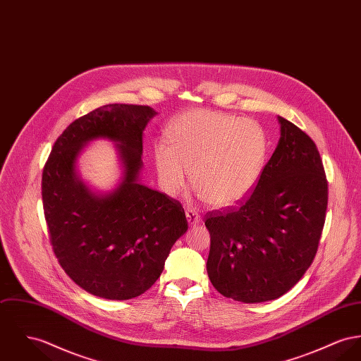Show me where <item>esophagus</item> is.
Segmentation results:
<instances>
[{
	"mask_svg": "<svg viewBox=\"0 0 361 361\" xmlns=\"http://www.w3.org/2000/svg\"><path fill=\"white\" fill-rule=\"evenodd\" d=\"M186 219H188V221H189L190 226H195V224L201 223V216H200L197 212L192 211V209H188V211H186Z\"/></svg>",
	"mask_w": 361,
	"mask_h": 361,
	"instance_id": "obj_1",
	"label": "esophagus"
}]
</instances>
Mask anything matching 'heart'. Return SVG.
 <instances>
[{"label": "heart", "instance_id": "heart-1", "mask_svg": "<svg viewBox=\"0 0 361 361\" xmlns=\"http://www.w3.org/2000/svg\"><path fill=\"white\" fill-rule=\"evenodd\" d=\"M168 142L154 146V166L169 197L192 188L215 208L234 205L257 183L267 141L253 121L209 109H192L173 119Z\"/></svg>", "mask_w": 361, "mask_h": 361}]
</instances>
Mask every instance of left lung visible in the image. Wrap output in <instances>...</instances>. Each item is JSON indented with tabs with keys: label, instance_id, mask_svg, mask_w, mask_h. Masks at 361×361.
<instances>
[{
	"label": "left lung",
	"instance_id": "obj_1",
	"mask_svg": "<svg viewBox=\"0 0 361 361\" xmlns=\"http://www.w3.org/2000/svg\"><path fill=\"white\" fill-rule=\"evenodd\" d=\"M278 119L281 140L255 190L205 219L208 276L221 295L245 304L279 298L302 278L326 220L329 183L316 144Z\"/></svg>",
	"mask_w": 361,
	"mask_h": 361
}]
</instances>
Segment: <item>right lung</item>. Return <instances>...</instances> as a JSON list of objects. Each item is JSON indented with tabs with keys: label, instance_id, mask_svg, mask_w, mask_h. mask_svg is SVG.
I'll use <instances>...</instances> for the list:
<instances>
[{
	"label": "right lung",
	"instance_id": "add662e5",
	"mask_svg": "<svg viewBox=\"0 0 361 361\" xmlns=\"http://www.w3.org/2000/svg\"><path fill=\"white\" fill-rule=\"evenodd\" d=\"M156 112L109 104L73 121L51 147L42 202L53 252L73 282L106 300L141 295L160 278L172 245L188 230L178 200L138 183L142 133ZM96 137L120 145L121 185L97 197L75 176L81 147Z\"/></svg>",
	"mask_w": 361,
	"mask_h": 361
}]
</instances>
